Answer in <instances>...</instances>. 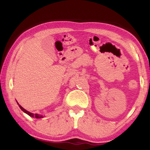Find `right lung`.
Wrapping results in <instances>:
<instances>
[{"label":"right lung","mask_w":150,"mask_h":150,"mask_svg":"<svg viewBox=\"0 0 150 150\" xmlns=\"http://www.w3.org/2000/svg\"><path fill=\"white\" fill-rule=\"evenodd\" d=\"M18 106H19V107H20V108H21V110H22V111H24V112H25V113L28 114V115L30 116V117H35V118H42V117H43L42 115H39V114H33V113H32V112H28V110H26V109H24V108L23 107H22V106H20V104H18Z\"/></svg>","instance_id":"obj_1"}]
</instances>
